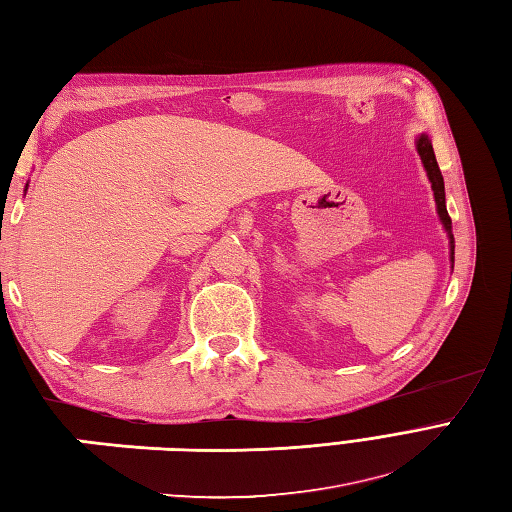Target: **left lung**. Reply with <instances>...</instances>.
<instances>
[{"mask_svg": "<svg viewBox=\"0 0 512 512\" xmlns=\"http://www.w3.org/2000/svg\"><path fill=\"white\" fill-rule=\"evenodd\" d=\"M416 151L420 155V162H423L425 170H427V177L431 181V190H434V199H436V210H438V217L442 227H445L447 234H449V247H451V265H453V249H456V243H453V234H451V217L447 212V203H445V179H442V173L438 168L436 162V155H434V146H431L429 135L420 133L418 140H416Z\"/></svg>", "mask_w": 512, "mask_h": 512, "instance_id": "left-lung-1", "label": "left lung"}]
</instances>
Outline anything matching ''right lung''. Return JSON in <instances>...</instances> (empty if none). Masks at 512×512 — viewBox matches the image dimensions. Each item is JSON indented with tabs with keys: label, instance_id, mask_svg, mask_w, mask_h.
I'll use <instances>...</instances> for the list:
<instances>
[{
	"label": "right lung",
	"instance_id": "right-lung-1",
	"mask_svg": "<svg viewBox=\"0 0 512 512\" xmlns=\"http://www.w3.org/2000/svg\"><path fill=\"white\" fill-rule=\"evenodd\" d=\"M26 188H28V186H26Z\"/></svg>",
	"mask_w": 512,
	"mask_h": 512
}]
</instances>
